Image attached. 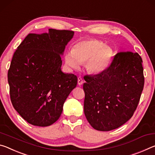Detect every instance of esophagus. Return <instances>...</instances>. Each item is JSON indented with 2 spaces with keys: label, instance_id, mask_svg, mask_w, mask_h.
<instances>
[{
  "label": "esophagus",
  "instance_id": "1",
  "mask_svg": "<svg viewBox=\"0 0 155 155\" xmlns=\"http://www.w3.org/2000/svg\"><path fill=\"white\" fill-rule=\"evenodd\" d=\"M78 84L79 86H81L83 84V80L81 77H78Z\"/></svg>",
  "mask_w": 155,
  "mask_h": 155
}]
</instances>
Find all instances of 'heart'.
<instances>
[{"instance_id": "1", "label": "heart", "mask_w": 155, "mask_h": 155, "mask_svg": "<svg viewBox=\"0 0 155 155\" xmlns=\"http://www.w3.org/2000/svg\"><path fill=\"white\" fill-rule=\"evenodd\" d=\"M64 60L68 70L77 69L80 63L84 62L85 68L88 73L97 74L107 67L110 50L97 40H84L76 43L73 50L66 53Z\"/></svg>"}]
</instances>
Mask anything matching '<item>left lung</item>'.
Instances as JSON below:
<instances>
[{"mask_svg":"<svg viewBox=\"0 0 155 155\" xmlns=\"http://www.w3.org/2000/svg\"><path fill=\"white\" fill-rule=\"evenodd\" d=\"M142 62L137 53L120 51L107 69L85 76L84 111L93 128L112 130L132 117L143 88Z\"/></svg>","mask_w":155,"mask_h":155,"instance_id":"left-lung-1","label":"left lung"}]
</instances>
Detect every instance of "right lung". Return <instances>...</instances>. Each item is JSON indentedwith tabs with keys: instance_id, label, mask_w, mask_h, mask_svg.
Wrapping results in <instances>:
<instances>
[{
	"instance_id": "obj_1",
	"label": "right lung",
	"mask_w": 155,
	"mask_h": 155,
	"mask_svg": "<svg viewBox=\"0 0 155 155\" xmlns=\"http://www.w3.org/2000/svg\"><path fill=\"white\" fill-rule=\"evenodd\" d=\"M73 35V31L54 29L29 34L14 53L8 71L10 97L15 110L32 125L55 122L77 86V76L61 69V55Z\"/></svg>"
}]
</instances>
